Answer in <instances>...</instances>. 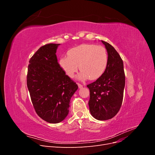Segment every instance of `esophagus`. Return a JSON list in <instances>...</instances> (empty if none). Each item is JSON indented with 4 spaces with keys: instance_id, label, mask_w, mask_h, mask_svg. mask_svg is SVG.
Returning <instances> with one entry per match:
<instances>
[{
    "instance_id": "1",
    "label": "esophagus",
    "mask_w": 155,
    "mask_h": 155,
    "mask_svg": "<svg viewBox=\"0 0 155 155\" xmlns=\"http://www.w3.org/2000/svg\"><path fill=\"white\" fill-rule=\"evenodd\" d=\"M78 87L79 88H81L83 87V85H81V84H80V83H78Z\"/></svg>"
}]
</instances>
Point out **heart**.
Instances as JSON below:
<instances>
[{"instance_id": "1", "label": "heart", "mask_w": 155, "mask_h": 155, "mask_svg": "<svg viewBox=\"0 0 155 155\" xmlns=\"http://www.w3.org/2000/svg\"><path fill=\"white\" fill-rule=\"evenodd\" d=\"M109 63V56L102 46L83 44L67 52V57L59 60V66L69 78H73L79 69V79L96 80L103 76ZM79 67H78V65Z\"/></svg>"}]
</instances>
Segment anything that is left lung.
<instances>
[{"label": "left lung", "mask_w": 155, "mask_h": 155, "mask_svg": "<svg viewBox=\"0 0 155 155\" xmlns=\"http://www.w3.org/2000/svg\"><path fill=\"white\" fill-rule=\"evenodd\" d=\"M109 56L105 73L97 80L87 85L90 91L89 109L98 120L113 118L122 104L125 77L124 63L119 54L109 43L101 41Z\"/></svg>", "instance_id": "left-lung-1"}]
</instances>
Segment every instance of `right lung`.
Wrapping results in <instances>:
<instances>
[{
  "mask_svg": "<svg viewBox=\"0 0 155 155\" xmlns=\"http://www.w3.org/2000/svg\"><path fill=\"white\" fill-rule=\"evenodd\" d=\"M60 44H46L29 61L27 87L36 113L50 124L62 121L68 114L70 99L78 86L61 68L56 51Z\"/></svg>",
  "mask_w": 155,
  "mask_h": 155,
  "instance_id": "add662e5",
  "label": "right lung"
}]
</instances>
